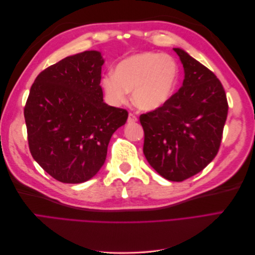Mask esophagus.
I'll use <instances>...</instances> for the list:
<instances>
[{"label":"esophagus","mask_w":255,"mask_h":255,"mask_svg":"<svg viewBox=\"0 0 255 255\" xmlns=\"http://www.w3.org/2000/svg\"><path fill=\"white\" fill-rule=\"evenodd\" d=\"M137 120H138V119H137V117H136V116H135L134 114H132V113L128 114V123L136 122Z\"/></svg>","instance_id":"34e87169"}]
</instances>
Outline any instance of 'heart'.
I'll list each match as a JSON object with an SVG mask.
<instances>
[{
    "label": "heart",
    "instance_id": "obj_1",
    "mask_svg": "<svg viewBox=\"0 0 255 255\" xmlns=\"http://www.w3.org/2000/svg\"><path fill=\"white\" fill-rule=\"evenodd\" d=\"M180 67L170 55L142 52L128 56L116 66L101 85L114 105L123 104L132 91L134 104L143 111H154L166 104L176 90Z\"/></svg>",
    "mask_w": 255,
    "mask_h": 255
}]
</instances>
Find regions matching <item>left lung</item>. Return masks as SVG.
I'll list each match as a JSON object with an SVG mask.
<instances>
[{
  "mask_svg": "<svg viewBox=\"0 0 255 255\" xmlns=\"http://www.w3.org/2000/svg\"><path fill=\"white\" fill-rule=\"evenodd\" d=\"M173 50L183 64V86L139 120L146 160L165 179L182 182L202 171L217 155L229 105L214 72L185 51Z\"/></svg>",
  "mask_w": 255,
  "mask_h": 255,
  "instance_id": "8db88e82",
  "label": "left lung"
}]
</instances>
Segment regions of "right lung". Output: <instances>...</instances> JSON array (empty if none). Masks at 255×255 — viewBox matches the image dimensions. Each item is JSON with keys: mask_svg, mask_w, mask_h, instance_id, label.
<instances>
[{"mask_svg": "<svg viewBox=\"0 0 255 255\" xmlns=\"http://www.w3.org/2000/svg\"><path fill=\"white\" fill-rule=\"evenodd\" d=\"M103 64L98 51L75 54L44 69L30 87L24 107L29 151L61 183L95 176L113 134L127 122V110L103 102Z\"/></svg>", "mask_w": 255, "mask_h": 255, "instance_id": "obj_1", "label": "right lung"}]
</instances>
